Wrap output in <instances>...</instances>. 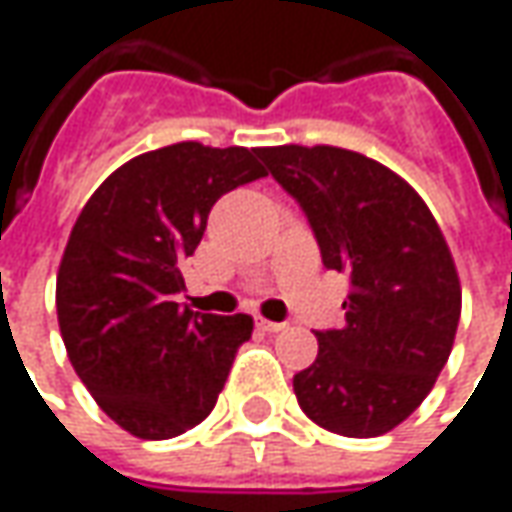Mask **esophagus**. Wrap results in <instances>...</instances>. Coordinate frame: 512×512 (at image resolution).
Listing matches in <instances>:
<instances>
[{
    "instance_id": "34e87169",
    "label": "esophagus",
    "mask_w": 512,
    "mask_h": 512,
    "mask_svg": "<svg viewBox=\"0 0 512 512\" xmlns=\"http://www.w3.org/2000/svg\"><path fill=\"white\" fill-rule=\"evenodd\" d=\"M259 328H262V331H268V334H279V331H285L288 325H285V322L262 320V317H259Z\"/></svg>"
}]
</instances>
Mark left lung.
Wrapping results in <instances>:
<instances>
[{"label":"left lung","mask_w":512,"mask_h":512,"mask_svg":"<svg viewBox=\"0 0 512 512\" xmlns=\"http://www.w3.org/2000/svg\"><path fill=\"white\" fill-rule=\"evenodd\" d=\"M268 172L311 221L322 265L351 279L345 325L317 331L294 374L311 421L345 438L403 423L447 366L461 282L435 216L397 172L340 146H262Z\"/></svg>","instance_id":"1"}]
</instances>
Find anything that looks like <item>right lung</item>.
<instances>
[{
    "instance_id": "obj_1",
    "label": "right lung",
    "mask_w": 512,
    "mask_h": 512,
    "mask_svg": "<svg viewBox=\"0 0 512 512\" xmlns=\"http://www.w3.org/2000/svg\"><path fill=\"white\" fill-rule=\"evenodd\" d=\"M262 175L259 149L172 143L117 167L71 227L57 270L65 351L135 438L167 441L204 421L253 334V317L195 314L175 294L213 204Z\"/></svg>"
}]
</instances>
